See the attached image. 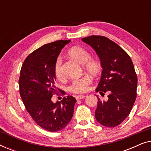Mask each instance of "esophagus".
Here are the masks:
<instances>
[{"label":"esophagus","instance_id":"34e87169","mask_svg":"<svg viewBox=\"0 0 151 151\" xmlns=\"http://www.w3.org/2000/svg\"><path fill=\"white\" fill-rule=\"evenodd\" d=\"M85 96H76V100H81V99H84V98H85Z\"/></svg>","mask_w":151,"mask_h":151}]
</instances>
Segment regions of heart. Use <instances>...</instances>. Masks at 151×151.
<instances>
[{"label":"heart","mask_w":151,"mask_h":151,"mask_svg":"<svg viewBox=\"0 0 151 151\" xmlns=\"http://www.w3.org/2000/svg\"><path fill=\"white\" fill-rule=\"evenodd\" d=\"M68 55L71 58L80 65H83L84 71L92 76H96L100 73L102 66L97 60L91 58L90 53L86 49L80 47H73L69 49ZM62 58L58 57L54 64L55 76L58 78L63 76L62 72ZM91 83L90 78L83 77L74 80L69 86L70 91L75 93H82L87 90L88 85Z\"/></svg>","instance_id":"obj_1"}]
</instances>
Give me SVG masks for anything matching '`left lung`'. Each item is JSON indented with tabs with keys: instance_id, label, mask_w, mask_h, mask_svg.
<instances>
[{
	"instance_id": "8db88e82",
	"label": "left lung",
	"mask_w": 151,
	"mask_h": 151,
	"mask_svg": "<svg viewBox=\"0 0 151 151\" xmlns=\"http://www.w3.org/2000/svg\"><path fill=\"white\" fill-rule=\"evenodd\" d=\"M82 40L93 49L102 68L96 92H107L108 100L98 96L95 117L106 127H115L127 118L137 96V78L131 58L106 37L91 36Z\"/></svg>"
}]
</instances>
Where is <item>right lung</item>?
<instances>
[{
  "instance_id": "add662e5",
  "label": "right lung",
  "mask_w": 151,
  "mask_h": 151,
  "mask_svg": "<svg viewBox=\"0 0 151 151\" xmlns=\"http://www.w3.org/2000/svg\"><path fill=\"white\" fill-rule=\"evenodd\" d=\"M71 40H57L37 49L27 57L20 70V94L26 110L37 124L50 132L63 129L73 115L76 98L68 96L53 102L56 92L54 64Z\"/></svg>"
}]
</instances>
